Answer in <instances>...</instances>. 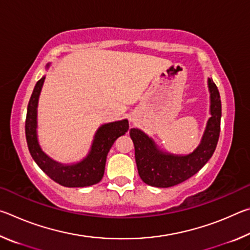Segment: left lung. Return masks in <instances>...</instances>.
Returning <instances> with one entry per match:
<instances>
[{
  "mask_svg": "<svg viewBox=\"0 0 250 250\" xmlns=\"http://www.w3.org/2000/svg\"><path fill=\"white\" fill-rule=\"evenodd\" d=\"M210 91V115L201 145L193 153L185 156L164 154L153 141L138 129L130 130L134 145L135 162L139 175L145 183L155 188H170L182 183L201 170L216 149L221 132L222 104L217 86L208 79Z\"/></svg>",
  "mask_w": 250,
  "mask_h": 250,
  "instance_id": "left-lung-1",
  "label": "left lung"
}]
</instances>
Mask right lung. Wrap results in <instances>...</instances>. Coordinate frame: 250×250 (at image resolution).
Listing matches in <instances>:
<instances>
[{
  "instance_id": "1",
  "label": "right lung",
  "mask_w": 250,
  "mask_h": 250,
  "mask_svg": "<svg viewBox=\"0 0 250 250\" xmlns=\"http://www.w3.org/2000/svg\"><path fill=\"white\" fill-rule=\"evenodd\" d=\"M45 77L36 83L27 105L25 120V134L32 158L50 179L66 188H84L101 181L104 173L107 154L118 138L129 130L128 120L111 122L100 126L95 135L91 151L82 162L74 166H64L49 159L41 150L36 137V112L39 97Z\"/></svg>"
}]
</instances>
